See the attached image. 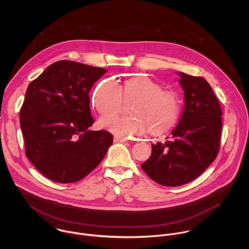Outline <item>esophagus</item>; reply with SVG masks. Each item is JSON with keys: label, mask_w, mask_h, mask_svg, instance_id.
Instances as JSON below:
<instances>
[{"label": "esophagus", "mask_w": 249, "mask_h": 249, "mask_svg": "<svg viewBox=\"0 0 249 249\" xmlns=\"http://www.w3.org/2000/svg\"><path fill=\"white\" fill-rule=\"evenodd\" d=\"M114 141L116 142H126L127 139L126 138H122V137H114Z\"/></svg>", "instance_id": "1"}]
</instances>
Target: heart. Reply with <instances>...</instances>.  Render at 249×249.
Wrapping results in <instances>:
<instances>
[{
    "mask_svg": "<svg viewBox=\"0 0 249 249\" xmlns=\"http://www.w3.org/2000/svg\"><path fill=\"white\" fill-rule=\"evenodd\" d=\"M124 102H133L129 108L132 116L100 122L102 127L117 136L140 135L147 128L152 134H161L176 124L179 116L178 94L173 90H163L160 84L144 76L126 79L122 84L112 79L104 80L93 95V105L103 117L118 114Z\"/></svg>",
    "mask_w": 249,
    "mask_h": 249,
    "instance_id": "1",
    "label": "heart"
}]
</instances>
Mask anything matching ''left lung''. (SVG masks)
Wrapping results in <instances>:
<instances>
[{
	"label": "left lung",
	"mask_w": 249,
	"mask_h": 249,
	"mask_svg": "<svg viewBox=\"0 0 249 249\" xmlns=\"http://www.w3.org/2000/svg\"><path fill=\"white\" fill-rule=\"evenodd\" d=\"M185 106L176 128L164 142L151 143V155L141 165L153 181L168 187L198 178L215 159L221 134V107L202 76L178 72Z\"/></svg>",
	"instance_id": "obj_1"
}]
</instances>
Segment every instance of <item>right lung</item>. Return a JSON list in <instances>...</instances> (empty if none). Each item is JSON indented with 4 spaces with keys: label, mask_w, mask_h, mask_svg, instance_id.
Listing matches in <instances>:
<instances>
[{
    "label": "right lung",
    "mask_w": 249,
    "mask_h": 249,
    "mask_svg": "<svg viewBox=\"0 0 249 249\" xmlns=\"http://www.w3.org/2000/svg\"><path fill=\"white\" fill-rule=\"evenodd\" d=\"M107 69L60 60L29 85L20 111L26 156L46 178L73 183L89 175L113 142L94 124L89 92Z\"/></svg>",
    "instance_id": "add662e5"
}]
</instances>
